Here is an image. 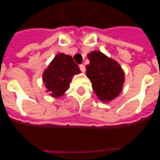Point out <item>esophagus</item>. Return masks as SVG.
Returning a JSON list of instances; mask_svg holds the SVG:
<instances>
[{
  "instance_id": "34e87169",
  "label": "esophagus",
  "mask_w": 160,
  "mask_h": 160,
  "mask_svg": "<svg viewBox=\"0 0 160 160\" xmlns=\"http://www.w3.org/2000/svg\"><path fill=\"white\" fill-rule=\"evenodd\" d=\"M80 70H81V71H82L83 73L85 72V66L84 65H80Z\"/></svg>"
}]
</instances>
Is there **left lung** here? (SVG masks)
Segmentation results:
<instances>
[{"label": "left lung", "mask_w": 160, "mask_h": 160, "mask_svg": "<svg viewBox=\"0 0 160 160\" xmlns=\"http://www.w3.org/2000/svg\"><path fill=\"white\" fill-rule=\"evenodd\" d=\"M90 64L86 65V76L100 101L108 103L121 93L124 83V72L116 60L99 51L87 55Z\"/></svg>", "instance_id": "obj_1"}]
</instances>
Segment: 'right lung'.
Returning a JSON list of instances; mask_svg holds the SVG:
<instances>
[{
  "mask_svg": "<svg viewBox=\"0 0 160 160\" xmlns=\"http://www.w3.org/2000/svg\"><path fill=\"white\" fill-rule=\"evenodd\" d=\"M80 73V68L71 56L64 53L58 54L42 75L46 91L54 98L62 96L70 87L73 76Z\"/></svg>",
  "mask_w": 160,
  "mask_h": 160,
  "instance_id": "obj_1",
  "label": "right lung"
}]
</instances>
